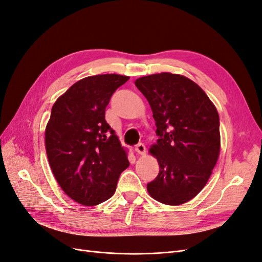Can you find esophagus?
<instances>
[{
	"mask_svg": "<svg viewBox=\"0 0 262 262\" xmlns=\"http://www.w3.org/2000/svg\"><path fill=\"white\" fill-rule=\"evenodd\" d=\"M135 151L137 154H139V155H145V154H146V147H145V145L142 144V143L137 144L135 146Z\"/></svg>",
	"mask_w": 262,
	"mask_h": 262,
	"instance_id": "obj_1",
	"label": "esophagus"
}]
</instances>
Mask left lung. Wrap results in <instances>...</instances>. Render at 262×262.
Returning a JSON list of instances; mask_svg holds the SVG:
<instances>
[{"label":"left lung","instance_id":"1","mask_svg":"<svg viewBox=\"0 0 262 262\" xmlns=\"http://www.w3.org/2000/svg\"><path fill=\"white\" fill-rule=\"evenodd\" d=\"M135 85L148 100L157 127L150 152L159 172L147 190L162 204H185L204 188L218 160V112L195 82L178 74H152Z\"/></svg>","mask_w":262,"mask_h":262}]
</instances>
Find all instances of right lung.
<instances>
[{
	"label": "right lung",
	"mask_w": 262,
	"mask_h": 262,
	"mask_svg": "<svg viewBox=\"0 0 262 262\" xmlns=\"http://www.w3.org/2000/svg\"><path fill=\"white\" fill-rule=\"evenodd\" d=\"M129 79L117 74L89 76L72 85L52 107L45 148L58 185L83 206H96L116 190L129 166L105 110L118 87Z\"/></svg>",
	"instance_id": "right-lung-1"
}]
</instances>
